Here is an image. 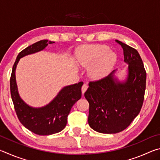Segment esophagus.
Here are the masks:
<instances>
[{
    "instance_id": "obj_1",
    "label": "esophagus",
    "mask_w": 160,
    "mask_h": 160,
    "mask_svg": "<svg viewBox=\"0 0 160 160\" xmlns=\"http://www.w3.org/2000/svg\"><path fill=\"white\" fill-rule=\"evenodd\" d=\"M88 85H87L86 84H84V85L82 87V94L85 92L86 90H88Z\"/></svg>"
}]
</instances>
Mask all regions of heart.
<instances>
[{
    "label": "heart",
    "mask_w": 160,
    "mask_h": 160,
    "mask_svg": "<svg viewBox=\"0 0 160 160\" xmlns=\"http://www.w3.org/2000/svg\"><path fill=\"white\" fill-rule=\"evenodd\" d=\"M117 59L113 51L107 45H89L84 47L78 54L77 60L84 67H90L89 73L95 79L109 75Z\"/></svg>",
    "instance_id": "b5f03b06"
}]
</instances>
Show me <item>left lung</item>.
Wrapping results in <instances>:
<instances>
[{
  "mask_svg": "<svg viewBox=\"0 0 160 160\" xmlns=\"http://www.w3.org/2000/svg\"><path fill=\"white\" fill-rule=\"evenodd\" d=\"M123 49L128 65L126 78L120 80L114 70L103 79L90 82L85 97L90 104L88 123L102 133H117L138 115L144 100L146 72L135 48L116 40Z\"/></svg>",
  "mask_w": 160,
  "mask_h": 160,
  "instance_id": "1",
  "label": "left lung"
}]
</instances>
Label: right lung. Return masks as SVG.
<instances>
[{"instance_id": "right-lung-1", "label": "right lung", "mask_w": 160, "mask_h": 160, "mask_svg": "<svg viewBox=\"0 0 160 160\" xmlns=\"http://www.w3.org/2000/svg\"><path fill=\"white\" fill-rule=\"evenodd\" d=\"M44 39L29 46L18 54L10 77V93L15 112L21 123L29 131L39 135H48L61 131L66 127L72 107L82 96V82L63 87L53 100L42 107L29 106L21 98L16 82L15 70L21 58L44 50L48 44Z\"/></svg>"}]
</instances>
